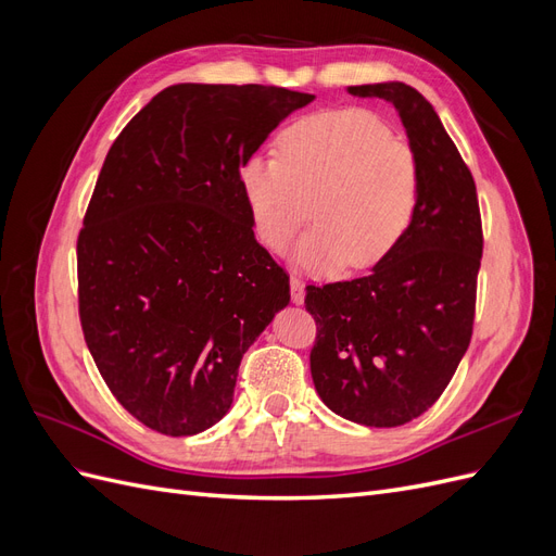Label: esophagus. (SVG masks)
I'll list each match as a JSON object with an SVG mask.
<instances>
[{"mask_svg":"<svg viewBox=\"0 0 556 556\" xmlns=\"http://www.w3.org/2000/svg\"><path fill=\"white\" fill-rule=\"evenodd\" d=\"M290 290H292V301H294V304H304L306 285L296 274H292V278H290Z\"/></svg>","mask_w":556,"mask_h":556,"instance_id":"34e87169","label":"esophagus"}]
</instances>
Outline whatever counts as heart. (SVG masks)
Segmentation results:
<instances>
[{"label": "heart", "mask_w": 556, "mask_h": 556, "mask_svg": "<svg viewBox=\"0 0 556 556\" xmlns=\"http://www.w3.org/2000/svg\"><path fill=\"white\" fill-rule=\"evenodd\" d=\"M278 157L241 164V190L257 237L282 250L308 220L296 262L313 274L374 268L406 237L422 197L415 150L364 109L301 115L278 134Z\"/></svg>", "instance_id": "heart-1"}]
</instances>
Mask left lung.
<instances>
[{"label": "left lung", "mask_w": 556, "mask_h": 556, "mask_svg": "<svg viewBox=\"0 0 556 556\" xmlns=\"http://www.w3.org/2000/svg\"><path fill=\"white\" fill-rule=\"evenodd\" d=\"M394 104L422 169L403 241L368 276L308 285L311 374L327 406L364 427H401L445 392L470 343L482 260L476 180L427 99L406 83L352 86Z\"/></svg>", "instance_id": "obj_1"}]
</instances>
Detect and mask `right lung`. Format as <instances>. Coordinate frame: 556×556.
<instances>
[{
	"instance_id": "1",
	"label": "right lung",
	"mask_w": 556,
	"mask_h": 556,
	"mask_svg": "<svg viewBox=\"0 0 556 556\" xmlns=\"http://www.w3.org/2000/svg\"><path fill=\"white\" fill-rule=\"evenodd\" d=\"M315 94L180 83L117 134L76 241L78 317L121 406L164 435L223 419L243 352L288 306L241 164Z\"/></svg>"
}]
</instances>
